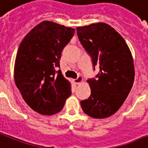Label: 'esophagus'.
Returning a JSON list of instances; mask_svg holds the SVG:
<instances>
[{
  "instance_id": "1",
  "label": "esophagus",
  "mask_w": 148,
  "mask_h": 148,
  "mask_svg": "<svg viewBox=\"0 0 148 148\" xmlns=\"http://www.w3.org/2000/svg\"><path fill=\"white\" fill-rule=\"evenodd\" d=\"M74 83L76 84H82V82H83V77L81 76H79L77 77L76 79H74Z\"/></svg>"
}]
</instances>
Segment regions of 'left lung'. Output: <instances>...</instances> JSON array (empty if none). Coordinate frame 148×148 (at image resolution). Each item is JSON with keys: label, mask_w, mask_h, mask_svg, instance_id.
Segmentation results:
<instances>
[{"label": "left lung", "mask_w": 148, "mask_h": 148, "mask_svg": "<svg viewBox=\"0 0 148 148\" xmlns=\"http://www.w3.org/2000/svg\"><path fill=\"white\" fill-rule=\"evenodd\" d=\"M79 40L91 55L96 79L87 81L91 95L81 101L85 114L104 119L123 104L134 82V59L127 42L112 26L99 22L77 28Z\"/></svg>", "instance_id": "8db88e82"}]
</instances>
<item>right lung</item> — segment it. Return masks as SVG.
<instances>
[{
  "label": "right lung",
  "instance_id": "right-lung-1",
  "mask_svg": "<svg viewBox=\"0 0 148 148\" xmlns=\"http://www.w3.org/2000/svg\"><path fill=\"white\" fill-rule=\"evenodd\" d=\"M74 29L43 21L35 26L20 43L14 62V82L31 109L41 115L60 112L71 94V84L56 72L64 47Z\"/></svg>",
  "mask_w": 148,
  "mask_h": 148
}]
</instances>
